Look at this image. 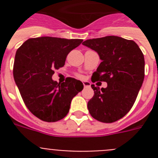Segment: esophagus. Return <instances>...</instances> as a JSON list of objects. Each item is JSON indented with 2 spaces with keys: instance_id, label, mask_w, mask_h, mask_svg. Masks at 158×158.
I'll list each match as a JSON object with an SVG mask.
<instances>
[{
  "instance_id": "1",
  "label": "esophagus",
  "mask_w": 158,
  "mask_h": 158,
  "mask_svg": "<svg viewBox=\"0 0 158 158\" xmlns=\"http://www.w3.org/2000/svg\"><path fill=\"white\" fill-rule=\"evenodd\" d=\"M83 85H84V87L85 88H89L91 86V84H90V82H89V81H84Z\"/></svg>"
}]
</instances>
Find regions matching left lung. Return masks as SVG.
<instances>
[{
  "instance_id": "obj_1",
  "label": "left lung",
  "mask_w": 158,
  "mask_h": 158,
  "mask_svg": "<svg viewBox=\"0 0 158 158\" xmlns=\"http://www.w3.org/2000/svg\"><path fill=\"white\" fill-rule=\"evenodd\" d=\"M99 54L102 62L92 81L107 82V88L95 87L88 102L90 115L102 123H113L126 115L135 104L145 77L144 55L137 43L115 35L82 43Z\"/></svg>"
}]
</instances>
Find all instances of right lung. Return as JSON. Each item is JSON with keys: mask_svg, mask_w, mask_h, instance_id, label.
Returning a JSON list of instances; mask_svg holds the SVG:
<instances>
[{"mask_svg": "<svg viewBox=\"0 0 158 158\" xmlns=\"http://www.w3.org/2000/svg\"><path fill=\"white\" fill-rule=\"evenodd\" d=\"M83 40L43 37L29 39L16 51L13 77L25 105L37 118L56 122L68 114L73 98L83 89L81 81L67 77L60 85L54 69L65 65L69 52Z\"/></svg>", "mask_w": 158, "mask_h": 158, "instance_id": "obj_1", "label": "right lung"}]
</instances>
